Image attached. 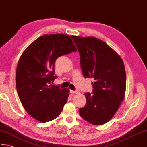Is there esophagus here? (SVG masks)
I'll return each mask as SVG.
<instances>
[{
    "mask_svg": "<svg viewBox=\"0 0 147 147\" xmlns=\"http://www.w3.org/2000/svg\"><path fill=\"white\" fill-rule=\"evenodd\" d=\"M70 93H71V94H77V93H79V92L78 91H73V90H70Z\"/></svg>",
    "mask_w": 147,
    "mask_h": 147,
    "instance_id": "esophagus-1",
    "label": "esophagus"
}]
</instances>
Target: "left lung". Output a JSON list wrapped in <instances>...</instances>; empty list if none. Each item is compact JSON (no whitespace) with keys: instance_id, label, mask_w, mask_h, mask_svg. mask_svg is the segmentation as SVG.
I'll return each instance as SVG.
<instances>
[{"instance_id":"1","label":"left lung","mask_w":147,"mask_h":147,"mask_svg":"<svg viewBox=\"0 0 147 147\" xmlns=\"http://www.w3.org/2000/svg\"><path fill=\"white\" fill-rule=\"evenodd\" d=\"M81 57L85 78H93V94L84 93L86 106L79 114L95 125L107 123L125 98L126 73L122 59L115 50L96 37L72 36Z\"/></svg>"}]
</instances>
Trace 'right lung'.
<instances>
[{"instance_id": "1", "label": "right lung", "mask_w": 147, "mask_h": 147, "mask_svg": "<svg viewBox=\"0 0 147 147\" xmlns=\"http://www.w3.org/2000/svg\"><path fill=\"white\" fill-rule=\"evenodd\" d=\"M77 51L70 36L45 34L25 49L16 71V86L22 106L42 123L59 116L69 96V89L52 85L58 57Z\"/></svg>"}]
</instances>
